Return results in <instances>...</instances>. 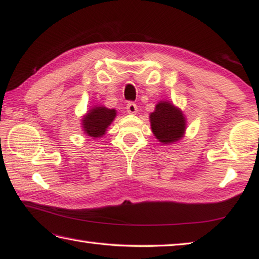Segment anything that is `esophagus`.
Instances as JSON below:
<instances>
[{"label": "esophagus", "instance_id": "1", "mask_svg": "<svg viewBox=\"0 0 259 259\" xmlns=\"http://www.w3.org/2000/svg\"><path fill=\"white\" fill-rule=\"evenodd\" d=\"M126 110L130 114H135L138 112V106L133 102H128L126 105Z\"/></svg>", "mask_w": 259, "mask_h": 259}]
</instances>
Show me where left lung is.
<instances>
[{"label": "left lung", "instance_id": "obj_1", "mask_svg": "<svg viewBox=\"0 0 259 259\" xmlns=\"http://www.w3.org/2000/svg\"><path fill=\"white\" fill-rule=\"evenodd\" d=\"M150 126L155 137L163 145L177 142L183 138L186 128V119L178 107L170 102L161 101L150 113Z\"/></svg>", "mask_w": 259, "mask_h": 259}]
</instances>
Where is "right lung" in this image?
I'll list each match as a JSON object with an SVG mask.
<instances>
[{
	"label": "right lung",
	"instance_id": "1",
	"mask_svg": "<svg viewBox=\"0 0 259 259\" xmlns=\"http://www.w3.org/2000/svg\"><path fill=\"white\" fill-rule=\"evenodd\" d=\"M117 111L105 106H95L82 118L84 133L91 138H101L106 133V128L116 118Z\"/></svg>",
	"mask_w": 259,
	"mask_h": 259
}]
</instances>
